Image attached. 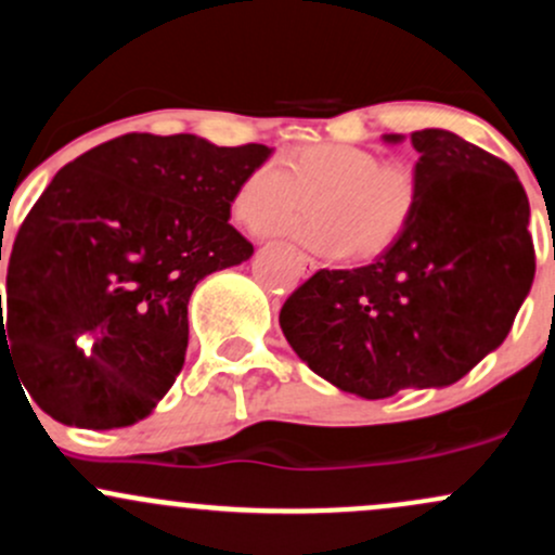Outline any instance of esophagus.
<instances>
[{"mask_svg": "<svg viewBox=\"0 0 555 555\" xmlns=\"http://www.w3.org/2000/svg\"><path fill=\"white\" fill-rule=\"evenodd\" d=\"M291 251H294L296 261H299V264H301V272H304V275H312V272L318 270V261H314L312 256H307L304 251H296V248H291Z\"/></svg>", "mask_w": 555, "mask_h": 555, "instance_id": "1", "label": "esophagus"}]
</instances>
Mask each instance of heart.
Here are the masks:
<instances>
[{
	"instance_id": "1",
	"label": "heart",
	"mask_w": 555,
	"mask_h": 555,
	"mask_svg": "<svg viewBox=\"0 0 555 555\" xmlns=\"http://www.w3.org/2000/svg\"><path fill=\"white\" fill-rule=\"evenodd\" d=\"M421 180L402 160L367 147L318 142L246 175L235 217L251 230L285 228L312 204L296 235L325 256L373 259L404 237L421 208Z\"/></svg>"
}]
</instances>
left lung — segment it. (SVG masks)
<instances>
[{"label":"left lung","mask_w":555,"mask_h":555,"mask_svg":"<svg viewBox=\"0 0 555 555\" xmlns=\"http://www.w3.org/2000/svg\"><path fill=\"white\" fill-rule=\"evenodd\" d=\"M410 142L423 195L402 241L367 267L318 270L280 309L296 354L365 399L461 380L505 341L534 280L514 169L444 129Z\"/></svg>","instance_id":"8db88e82"}]
</instances>
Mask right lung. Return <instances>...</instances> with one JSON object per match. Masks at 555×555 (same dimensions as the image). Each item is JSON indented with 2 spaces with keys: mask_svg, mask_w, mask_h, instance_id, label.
<instances>
[{
  "mask_svg": "<svg viewBox=\"0 0 555 555\" xmlns=\"http://www.w3.org/2000/svg\"><path fill=\"white\" fill-rule=\"evenodd\" d=\"M270 147L121 134L70 160L17 230L2 365L65 426L121 428L171 389L198 280L254 246L230 219Z\"/></svg>",
  "mask_w": 555,
  "mask_h": 555,
  "instance_id": "1",
  "label": "right lung"
}]
</instances>
